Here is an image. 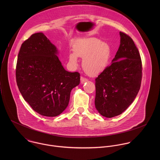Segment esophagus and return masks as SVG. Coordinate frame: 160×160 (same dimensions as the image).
Segmentation results:
<instances>
[{
	"instance_id": "1",
	"label": "esophagus",
	"mask_w": 160,
	"mask_h": 160,
	"mask_svg": "<svg viewBox=\"0 0 160 160\" xmlns=\"http://www.w3.org/2000/svg\"><path fill=\"white\" fill-rule=\"evenodd\" d=\"M88 81V79H86V78H84L82 76L81 77V83H84V82H87Z\"/></svg>"
}]
</instances>
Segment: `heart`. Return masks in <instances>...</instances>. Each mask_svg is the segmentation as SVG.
I'll use <instances>...</instances> for the list:
<instances>
[{
	"label": "heart",
	"mask_w": 160,
	"mask_h": 160,
	"mask_svg": "<svg viewBox=\"0 0 160 160\" xmlns=\"http://www.w3.org/2000/svg\"><path fill=\"white\" fill-rule=\"evenodd\" d=\"M73 52L69 55V62L75 67L78 63V57L83 58L82 65L84 71L95 76L104 71L108 67L111 58V48L97 38L79 39L72 46Z\"/></svg>",
	"instance_id": "obj_1"
}]
</instances>
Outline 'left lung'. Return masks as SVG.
<instances>
[{
    "mask_svg": "<svg viewBox=\"0 0 160 160\" xmlns=\"http://www.w3.org/2000/svg\"><path fill=\"white\" fill-rule=\"evenodd\" d=\"M120 46L112 63L95 79V105L107 118L121 114L133 102L141 85L142 65L132 38L119 32Z\"/></svg>",
    "mask_w": 160,
    "mask_h": 160,
    "instance_id": "1",
    "label": "left lung"
}]
</instances>
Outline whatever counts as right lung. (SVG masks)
<instances>
[{
  "label": "right lung",
  "instance_id": "add662e5",
  "mask_svg": "<svg viewBox=\"0 0 160 160\" xmlns=\"http://www.w3.org/2000/svg\"><path fill=\"white\" fill-rule=\"evenodd\" d=\"M57 53L43 33H35L22 44L16 67L17 86L24 100L48 117L66 109L71 90L80 83V74L66 71Z\"/></svg>",
  "mask_w": 160,
  "mask_h": 160
}]
</instances>
